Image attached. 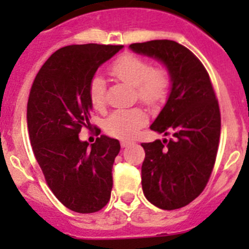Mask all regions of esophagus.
Wrapping results in <instances>:
<instances>
[{
  "instance_id": "esophagus-1",
  "label": "esophagus",
  "mask_w": 249,
  "mask_h": 249,
  "mask_svg": "<svg viewBox=\"0 0 249 249\" xmlns=\"http://www.w3.org/2000/svg\"><path fill=\"white\" fill-rule=\"evenodd\" d=\"M120 143H122V147L123 148H125V147H127V145H130V144H132V141H129V140H122L120 141Z\"/></svg>"
}]
</instances>
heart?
<instances>
[{"mask_svg": "<svg viewBox=\"0 0 249 249\" xmlns=\"http://www.w3.org/2000/svg\"><path fill=\"white\" fill-rule=\"evenodd\" d=\"M114 77L137 88V95L145 102H157L164 97L169 85V73L162 67H153L147 59L132 54L120 56L110 67ZM90 101L96 109L106 104V83L102 77L92 78L89 89ZM148 114L141 108L118 109L106 120V129L117 137H132L147 123Z\"/></svg>", "mask_w": 249, "mask_h": 249, "instance_id": "b5f03b06", "label": "heart"}]
</instances>
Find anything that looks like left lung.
Listing matches in <instances>:
<instances>
[{
	"label": "left lung",
	"instance_id": "8db88e82",
	"mask_svg": "<svg viewBox=\"0 0 249 249\" xmlns=\"http://www.w3.org/2000/svg\"><path fill=\"white\" fill-rule=\"evenodd\" d=\"M162 64L169 73L166 104L150 130L173 139L142 143L143 194L161 210H177L205 189L217 157L220 113L207 71L182 44L155 39L129 46Z\"/></svg>",
	"mask_w": 249,
	"mask_h": 249
}]
</instances>
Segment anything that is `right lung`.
Wrapping results in <instances>:
<instances>
[{"label": "right lung", "instance_id": "add662e5", "mask_svg": "<svg viewBox=\"0 0 249 249\" xmlns=\"http://www.w3.org/2000/svg\"><path fill=\"white\" fill-rule=\"evenodd\" d=\"M124 46L73 44L56 50L37 73L27 102L34 154L59 201L78 213L107 205L119 141L106 135L89 145L80 141L92 109L90 83L97 69Z\"/></svg>", "mask_w": 249, "mask_h": 249}]
</instances>
